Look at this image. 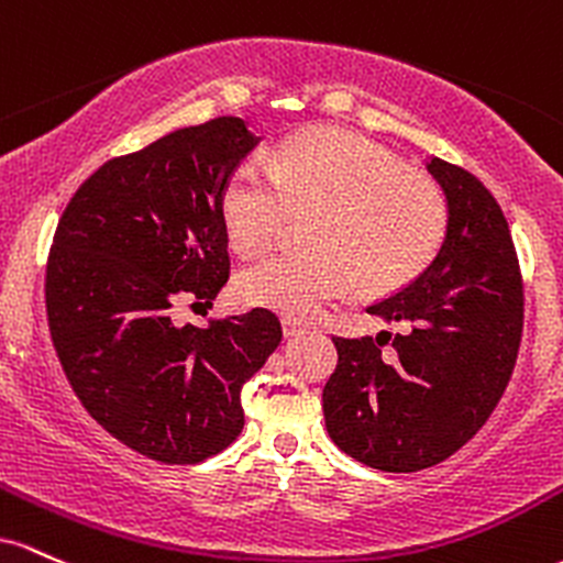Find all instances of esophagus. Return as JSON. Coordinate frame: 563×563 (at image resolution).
Listing matches in <instances>:
<instances>
[{
    "label": "esophagus",
    "instance_id": "esophagus-1",
    "mask_svg": "<svg viewBox=\"0 0 563 563\" xmlns=\"http://www.w3.org/2000/svg\"><path fill=\"white\" fill-rule=\"evenodd\" d=\"M282 330H284V338H298V334L308 332V327L295 319H282Z\"/></svg>",
    "mask_w": 563,
    "mask_h": 563
}]
</instances>
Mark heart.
Segmentation results:
<instances>
[{
    "label": "heart",
    "instance_id": "1",
    "mask_svg": "<svg viewBox=\"0 0 563 563\" xmlns=\"http://www.w3.org/2000/svg\"><path fill=\"white\" fill-rule=\"evenodd\" d=\"M319 207L308 233L316 250L265 252L239 274V298L311 319L356 282L390 292L415 279L446 229L439 186L353 132H319L271 162H242L223 191L225 229L242 252L279 236L295 210Z\"/></svg>",
    "mask_w": 563,
    "mask_h": 563
}]
</instances>
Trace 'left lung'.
Returning a JSON list of instances; mask_svg holds the SVG:
<instances>
[{
    "mask_svg": "<svg viewBox=\"0 0 563 563\" xmlns=\"http://www.w3.org/2000/svg\"><path fill=\"white\" fill-rule=\"evenodd\" d=\"M426 167L446 197L439 255L366 308L401 332L332 338L338 366L321 394L334 444L388 473L431 468L476 435L514 375L523 327L519 257L500 205L468 169L435 156Z\"/></svg>",
    "mask_w": 563,
    "mask_h": 563,
    "instance_id": "8db88e82",
    "label": "left lung"
}]
</instances>
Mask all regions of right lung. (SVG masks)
I'll list each match as a JSON object with an SVG mask.
<instances>
[{
  "instance_id": "1",
  "label": "right lung",
  "mask_w": 563,
  "mask_h": 563,
  "mask_svg": "<svg viewBox=\"0 0 563 563\" xmlns=\"http://www.w3.org/2000/svg\"><path fill=\"white\" fill-rule=\"evenodd\" d=\"M257 143L239 117L169 132L92 173L55 229L44 302L63 372L98 426L159 463H201L242 433V385L282 340L265 308L173 321L229 282L223 191Z\"/></svg>"
}]
</instances>
